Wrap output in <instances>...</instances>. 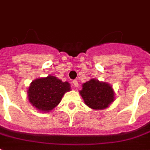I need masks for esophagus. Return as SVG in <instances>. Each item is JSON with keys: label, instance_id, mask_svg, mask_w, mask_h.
<instances>
[{"label": "esophagus", "instance_id": "34e87169", "mask_svg": "<svg viewBox=\"0 0 150 150\" xmlns=\"http://www.w3.org/2000/svg\"><path fill=\"white\" fill-rule=\"evenodd\" d=\"M72 83H73V85L75 86V87H77L78 86H79V83H78L77 80H73Z\"/></svg>", "mask_w": 150, "mask_h": 150}]
</instances>
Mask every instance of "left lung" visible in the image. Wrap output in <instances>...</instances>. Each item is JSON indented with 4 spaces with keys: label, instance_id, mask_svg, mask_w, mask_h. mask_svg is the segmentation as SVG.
<instances>
[{
    "label": "left lung",
    "instance_id": "1",
    "mask_svg": "<svg viewBox=\"0 0 150 150\" xmlns=\"http://www.w3.org/2000/svg\"><path fill=\"white\" fill-rule=\"evenodd\" d=\"M80 94L86 105L98 110L106 108L114 100L112 86L96 79H91L84 83Z\"/></svg>",
    "mask_w": 150,
    "mask_h": 150
}]
</instances>
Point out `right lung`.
I'll list each match as a JSON object with an SVG mask.
<instances>
[{"mask_svg":"<svg viewBox=\"0 0 150 150\" xmlns=\"http://www.w3.org/2000/svg\"><path fill=\"white\" fill-rule=\"evenodd\" d=\"M70 90V84L63 83L54 76H48L33 81L27 93L30 102L39 110L49 112L60 102L66 92Z\"/></svg>","mask_w":150,"mask_h":150,"instance_id":"right-lung-1","label":"right lung"}]
</instances>
